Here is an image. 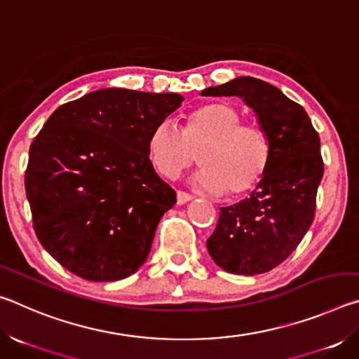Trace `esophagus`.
<instances>
[{"instance_id":"esophagus-1","label":"esophagus","mask_w":359,"mask_h":359,"mask_svg":"<svg viewBox=\"0 0 359 359\" xmlns=\"http://www.w3.org/2000/svg\"><path fill=\"white\" fill-rule=\"evenodd\" d=\"M191 199V194L187 193V191H182L177 190V204H185Z\"/></svg>"}]
</instances>
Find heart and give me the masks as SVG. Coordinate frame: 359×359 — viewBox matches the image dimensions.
<instances>
[{
	"instance_id": "heart-1",
	"label": "heart",
	"mask_w": 359,
	"mask_h": 359,
	"mask_svg": "<svg viewBox=\"0 0 359 359\" xmlns=\"http://www.w3.org/2000/svg\"><path fill=\"white\" fill-rule=\"evenodd\" d=\"M242 114L223 101L208 102L187 114L179 128L161 120L147 139L155 171L172 179L196 160L203 168L196 182L228 199L250 194L269 171L272 139L259 123H242Z\"/></svg>"
}]
</instances>
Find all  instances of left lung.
Segmentation results:
<instances>
[{
    "label": "left lung",
    "instance_id": "left-lung-1",
    "mask_svg": "<svg viewBox=\"0 0 359 359\" xmlns=\"http://www.w3.org/2000/svg\"><path fill=\"white\" fill-rule=\"evenodd\" d=\"M204 96H239L272 139L263 182L245 198L220 209L208 239L212 259L239 276L263 274L283 263L311 228L323 177L320 137L307 112L274 85L253 77L203 90Z\"/></svg>",
    "mask_w": 359,
    "mask_h": 359
}]
</instances>
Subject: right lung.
I'll list each match as a JSON object with an SVG mask.
<instances>
[{
	"label": "right lung",
	"instance_id": "add662e5",
	"mask_svg": "<svg viewBox=\"0 0 359 359\" xmlns=\"http://www.w3.org/2000/svg\"><path fill=\"white\" fill-rule=\"evenodd\" d=\"M177 93L102 88L60 106L29 147L25 190L42 247L72 274L114 282L147 259L175 191L147 139Z\"/></svg>",
	"mask_w": 359,
	"mask_h": 359
}]
</instances>
